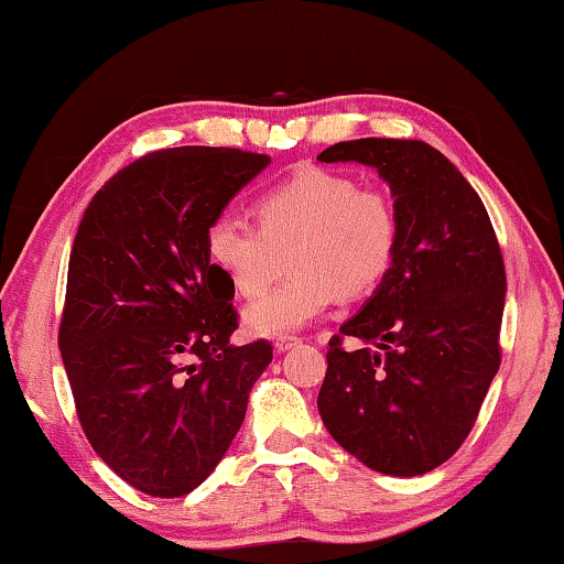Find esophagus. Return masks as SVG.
Instances as JSON below:
<instances>
[{"label": "esophagus", "mask_w": 564, "mask_h": 564, "mask_svg": "<svg viewBox=\"0 0 564 564\" xmlns=\"http://www.w3.org/2000/svg\"><path fill=\"white\" fill-rule=\"evenodd\" d=\"M299 343H301L299 336H279L273 340V348L279 352H285V350H291L293 346H299Z\"/></svg>", "instance_id": "obj_1"}]
</instances>
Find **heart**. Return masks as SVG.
Instances as JSON below:
<instances>
[{"label": "heart", "instance_id": "1", "mask_svg": "<svg viewBox=\"0 0 564 564\" xmlns=\"http://www.w3.org/2000/svg\"><path fill=\"white\" fill-rule=\"evenodd\" d=\"M256 224L216 216L208 256L231 289L259 295L289 256L291 275L248 305L246 326L275 336L305 326L338 299H360L388 273L398 243L393 202L380 188L326 169H305L263 191Z\"/></svg>", "mask_w": 564, "mask_h": 564}]
</instances>
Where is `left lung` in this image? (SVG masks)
<instances>
[{"label":"left lung","instance_id":"1","mask_svg":"<svg viewBox=\"0 0 564 564\" xmlns=\"http://www.w3.org/2000/svg\"><path fill=\"white\" fill-rule=\"evenodd\" d=\"M318 161L373 166L398 218L383 283L328 343L323 425L370 470L431 473L470 435L500 368L498 236L475 188L425 141H340ZM343 337L364 346L348 351Z\"/></svg>","mask_w":564,"mask_h":564}]
</instances>
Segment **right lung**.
Wrapping results in <instances>:
<instances>
[{
	"label": "right lung",
	"mask_w": 564,
	"mask_h": 564,
	"mask_svg": "<svg viewBox=\"0 0 564 564\" xmlns=\"http://www.w3.org/2000/svg\"><path fill=\"white\" fill-rule=\"evenodd\" d=\"M269 156L154 151L113 174L76 231L59 326L76 415L94 451L151 498H181L221 460L269 340L231 346L234 289L206 231Z\"/></svg>",
	"instance_id": "1"
}]
</instances>
